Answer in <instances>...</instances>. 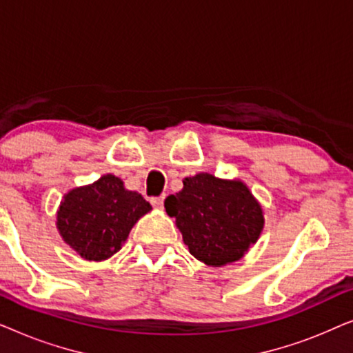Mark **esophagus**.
Listing matches in <instances>:
<instances>
[{
  "instance_id": "34e87169",
  "label": "esophagus",
  "mask_w": 353,
  "mask_h": 353,
  "mask_svg": "<svg viewBox=\"0 0 353 353\" xmlns=\"http://www.w3.org/2000/svg\"><path fill=\"white\" fill-rule=\"evenodd\" d=\"M151 204L154 205V209H162V205H163V196H161V197H152Z\"/></svg>"
}]
</instances>
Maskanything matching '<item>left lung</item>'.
Instances as JSON below:
<instances>
[{"label":"left lung","instance_id":"1","mask_svg":"<svg viewBox=\"0 0 353 353\" xmlns=\"http://www.w3.org/2000/svg\"><path fill=\"white\" fill-rule=\"evenodd\" d=\"M163 205L191 255L209 267L243 259L263 230L262 205L241 180L197 173L185 178L183 190Z\"/></svg>","mask_w":353,"mask_h":353}]
</instances>
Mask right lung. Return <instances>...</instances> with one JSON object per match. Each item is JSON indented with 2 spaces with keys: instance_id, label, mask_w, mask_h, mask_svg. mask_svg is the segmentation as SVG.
Returning <instances> with one entry per match:
<instances>
[{
  "instance_id": "add662e5",
  "label": "right lung",
  "mask_w": 353,
  "mask_h": 353,
  "mask_svg": "<svg viewBox=\"0 0 353 353\" xmlns=\"http://www.w3.org/2000/svg\"><path fill=\"white\" fill-rule=\"evenodd\" d=\"M152 207L137 191L125 190L115 175L74 188L57 210V230L77 254L101 262L122 249L133 225Z\"/></svg>"
}]
</instances>
